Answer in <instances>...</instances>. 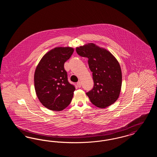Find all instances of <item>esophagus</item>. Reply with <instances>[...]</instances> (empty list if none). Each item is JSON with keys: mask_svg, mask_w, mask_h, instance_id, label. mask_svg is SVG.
<instances>
[{"mask_svg": "<svg viewBox=\"0 0 157 157\" xmlns=\"http://www.w3.org/2000/svg\"><path fill=\"white\" fill-rule=\"evenodd\" d=\"M77 85H78V86L79 88H81V82H80V81H78V82H77Z\"/></svg>", "mask_w": 157, "mask_h": 157, "instance_id": "1", "label": "esophagus"}]
</instances>
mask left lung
Segmentation results:
<instances>
[{
	"mask_svg": "<svg viewBox=\"0 0 157 157\" xmlns=\"http://www.w3.org/2000/svg\"><path fill=\"white\" fill-rule=\"evenodd\" d=\"M77 53L88 58L94 82L93 89L86 92L90 102L100 108L113 104L119 97L122 72L118 61L109 51L93 43L77 47Z\"/></svg>",
	"mask_w": 157,
	"mask_h": 157,
	"instance_id": "8db88e82",
	"label": "left lung"
}]
</instances>
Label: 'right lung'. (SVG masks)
<instances>
[{"mask_svg": "<svg viewBox=\"0 0 157 157\" xmlns=\"http://www.w3.org/2000/svg\"><path fill=\"white\" fill-rule=\"evenodd\" d=\"M74 51L71 47H56L39 61L34 74L35 89L40 103L46 108L60 111L70 104L75 86L67 81L65 62Z\"/></svg>", "mask_w": 157, "mask_h": 157, "instance_id": "obj_1", "label": "right lung"}]
</instances>
